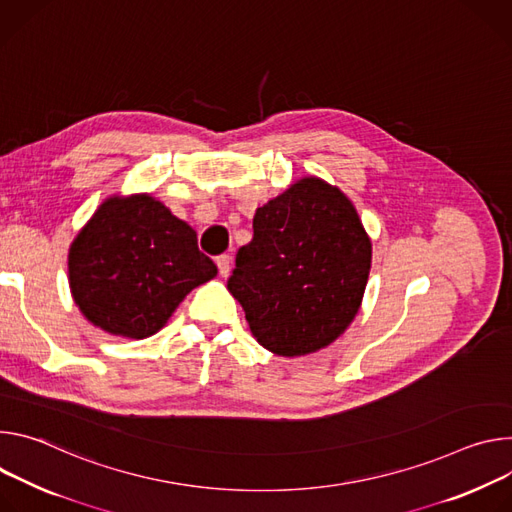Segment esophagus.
I'll list each match as a JSON object with an SVG mask.
<instances>
[{"instance_id":"34e87169","label":"esophagus","mask_w":512,"mask_h":512,"mask_svg":"<svg viewBox=\"0 0 512 512\" xmlns=\"http://www.w3.org/2000/svg\"><path fill=\"white\" fill-rule=\"evenodd\" d=\"M215 262H217V268H219V274L225 278L227 274H230V270H232V256L230 254H221V256H217L215 258Z\"/></svg>"}]
</instances>
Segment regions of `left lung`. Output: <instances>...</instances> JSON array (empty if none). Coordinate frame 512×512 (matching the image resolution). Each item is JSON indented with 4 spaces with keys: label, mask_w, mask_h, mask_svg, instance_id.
<instances>
[{
    "label": "left lung",
    "mask_w": 512,
    "mask_h": 512,
    "mask_svg": "<svg viewBox=\"0 0 512 512\" xmlns=\"http://www.w3.org/2000/svg\"><path fill=\"white\" fill-rule=\"evenodd\" d=\"M252 227L227 289L258 344L295 358L335 342L358 315L372 262L352 201L305 177L258 207Z\"/></svg>",
    "instance_id": "obj_1"
}]
</instances>
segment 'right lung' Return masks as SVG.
Instances as JSON below:
<instances>
[{"label": "right lung", "mask_w": 512, "mask_h": 512, "mask_svg": "<svg viewBox=\"0 0 512 512\" xmlns=\"http://www.w3.org/2000/svg\"><path fill=\"white\" fill-rule=\"evenodd\" d=\"M215 274L193 227L150 195L105 199L69 250V285L81 313L132 339L162 329Z\"/></svg>", "instance_id": "add662e5"}]
</instances>
